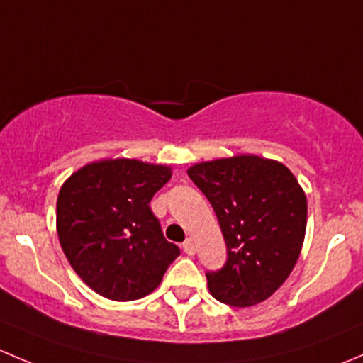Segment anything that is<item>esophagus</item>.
Masks as SVG:
<instances>
[{"mask_svg":"<svg viewBox=\"0 0 363 363\" xmlns=\"http://www.w3.org/2000/svg\"><path fill=\"white\" fill-rule=\"evenodd\" d=\"M182 250H184L186 255H189V256L195 255V251H196V250H195V240H193V239L186 240V242L182 244Z\"/></svg>","mask_w":363,"mask_h":363,"instance_id":"34e87169","label":"esophagus"}]
</instances>
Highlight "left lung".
Segmentation results:
<instances>
[{
    "instance_id": "left-lung-1",
    "label": "left lung",
    "mask_w": 363,
    "mask_h": 363,
    "mask_svg": "<svg viewBox=\"0 0 363 363\" xmlns=\"http://www.w3.org/2000/svg\"><path fill=\"white\" fill-rule=\"evenodd\" d=\"M188 175L214 208L226 263L207 272L216 300L250 307L272 296L294 270L307 225V199L288 167L255 155L202 161Z\"/></svg>"
}]
</instances>
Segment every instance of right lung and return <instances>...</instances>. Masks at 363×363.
<instances>
[{"label":"right lung","instance_id":"obj_1","mask_svg":"<svg viewBox=\"0 0 363 363\" xmlns=\"http://www.w3.org/2000/svg\"><path fill=\"white\" fill-rule=\"evenodd\" d=\"M170 177L167 164L108 158L63 182L56 208L61 250L98 295L130 302L152 294L179 256L149 207Z\"/></svg>","mask_w":363,"mask_h":363}]
</instances>
